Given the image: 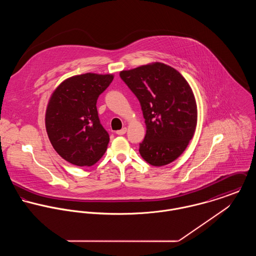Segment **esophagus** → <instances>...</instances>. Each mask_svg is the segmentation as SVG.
Wrapping results in <instances>:
<instances>
[{"mask_svg":"<svg viewBox=\"0 0 256 256\" xmlns=\"http://www.w3.org/2000/svg\"><path fill=\"white\" fill-rule=\"evenodd\" d=\"M126 132H127V128L124 127V128H122L121 130L116 131V134H117V135H124Z\"/></svg>","mask_w":256,"mask_h":256,"instance_id":"34e87169","label":"esophagus"}]
</instances>
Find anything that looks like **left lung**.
<instances>
[{
  "label": "left lung",
  "instance_id": "8db88e82",
  "mask_svg": "<svg viewBox=\"0 0 256 256\" xmlns=\"http://www.w3.org/2000/svg\"><path fill=\"white\" fill-rule=\"evenodd\" d=\"M120 78L139 100L145 118L140 154L154 166L172 162L188 146L197 125L189 84L178 71L160 62L121 71Z\"/></svg>",
  "mask_w": 256,
  "mask_h": 256
}]
</instances>
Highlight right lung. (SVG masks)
I'll use <instances>...</instances> for the list:
<instances>
[{
    "mask_svg": "<svg viewBox=\"0 0 256 256\" xmlns=\"http://www.w3.org/2000/svg\"><path fill=\"white\" fill-rule=\"evenodd\" d=\"M113 74L86 73L62 82L53 92L45 114L48 138L65 160L90 166L104 154L110 135L100 124L96 102Z\"/></svg>",
    "mask_w": 256,
    "mask_h": 256,
    "instance_id": "1",
    "label": "right lung"
}]
</instances>
